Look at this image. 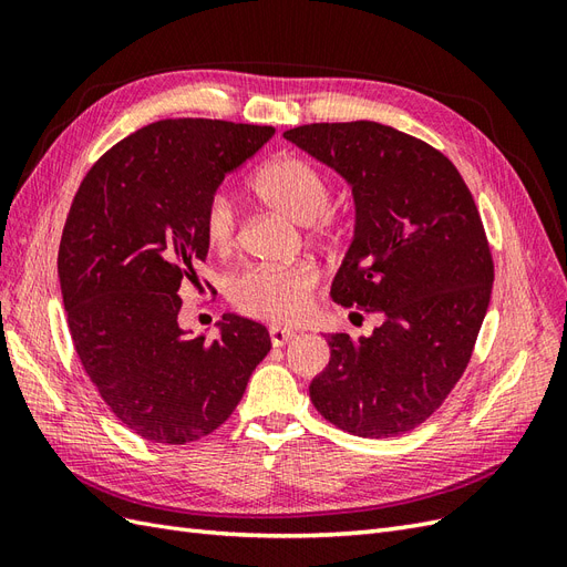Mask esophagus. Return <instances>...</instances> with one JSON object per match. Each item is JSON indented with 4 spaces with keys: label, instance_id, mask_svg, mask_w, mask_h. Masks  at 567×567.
Instances as JSON below:
<instances>
[{
    "label": "esophagus",
    "instance_id": "34e87169",
    "mask_svg": "<svg viewBox=\"0 0 567 567\" xmlns=\"http://www.w3.org/2000/svg\"><path fill=\"white\" fill-rule=\"evenodd\" d=\"M269 338H271V346L274 348H284V346H288L290 340L296 338V333L290 331V329H284V326H271Z\"/></svg>",
    "mask_w": 567,
    "mask_h": 567
}]
</instances>
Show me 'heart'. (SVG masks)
<instances>
[{
    "label": "heart",
    "instance_id": "heart-1",
    "mask_svg": "<svg viewBox=\"0 0 567 567\" xmlns=\"http://www.w3.org/2000/svg\"><path fill=\"white\" fill-rule=\"evenodd\" d=\"M255 192L271 210L293 219L296 225H315L331 208V184L319 169L300 156H279L257 173ZM203 231L215 250H229L236 244L238 213L231 194L215 192L203 210ZM319 284V269L312 262H298L281 269L257 267L231 281V302L248 317L288 323L310 310L312 290Z\"/></svg>",
    "mask_w": 567,
    "mask_h": 567
}]
</instances>
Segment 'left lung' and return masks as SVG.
I'll use <instances>...</instances> for the list:
<instances>
[{"instance_id":"1","label":"left lung","mask_w":567,"mask_h":567,"mask_svg":"<svg viewBox=\"0 0 567 567\" xmlns=\"http://www.w3.org/2000/svg\"><path fill=\"white\" fill-rule=\"evenodd\" d=\"M352 188L354 229L331 298L379 312L371 336L326 338L319 414L359 437L414 431L452 392L487 315L494 265L475 200L440 151L357 120L284 132Z\"/></svg>"}]
</instances>
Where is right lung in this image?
I'll return each mask as SVG.
<instances>
[{"instance_id": "add662e5", "label": "right lung", "mask_w": 567, "mask_h": 567, "mask_svg": "<svg viewBox=\"0 0 567 567\" xmlns=\"http://www.w3.org/2000/svg\"><path fill=\"white\" fill-rule=\"evenodd\" d=\"M274 127L179 117L115 144L68 213L59 281L80 362L132 433L186 444L241 402L271 350L262 323L225 315L217 338L179 326V286L208 257L203 210Z\"/></svg>"}]
</instances>
